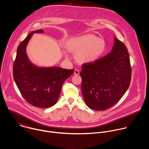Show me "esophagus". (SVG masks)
Wrapping results in <instances>:
<instances>
[{
	"mask_svg": "<svg viewBox=\"0 0 149 149\" xmlns=\"http://www.w3.org/2000/svg\"><path fill=\"white\" fill-rule=\"evenodd\" d=\"M79 74V70H74V75H78Z\"/></svg>",
	"mask_w": 149,
	"mask_h": 149,
	"instance_id": "esophagus-1",
	"label": "esophagus"
}]
</instances>
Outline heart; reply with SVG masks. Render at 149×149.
Masks as SVG:
<instances>
[{"mask_svg": "<svg viewBox=\"0 0 149 149\" xmlns=\"http://www.w3.org/2000/svg\"><path fill=\"white\" fill-rule=\"evenodd\" d=\"M67 48L71 52L77 54L76 58L79 63L86 64L94 62L103 54L106 43L102 38L87 34L70 39Z\"/></svg>", "mask_w": 149, "mask_h": 149, "instance_id": "heart-1", "label": "heart"}]
</instances>
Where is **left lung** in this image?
<instances>
[{
    "label": "left lung",
    "mask_w": 149,
    "mask_h": 149,
    "mask_svg": "<svg viewBox=\"0 0 149 149\" xmlns=\"http://www.w3.org/2000/svg\"><path fill=\"white\" fill-rule=\"evenodd\" d=\"M110 53L84 64L80 75L81 91L91 109L107 110L118 103L129 87L132 68L126 45L117 38Z\"/></svg>",
    "instance_id": "1"
}]
</instances>
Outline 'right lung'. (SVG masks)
<instances>
[{
  "label": "right lung",
  "mask_w": 149,
  "mask_h": 149,
  "mask_svg": "<svg viewBox=\"0 0 149 149\" xmlns=\"http://www.w3.org/2000/svg\"><path fill=\"white\" fill-rule=\"evenodd\" d=\"M43 32L33 31L20 43L13 68V78L22 96L30 105L41 108L56 104L63 83L74 72L59 67L39 68L29 61L26 52L28 42L34 33Z\"/></svg>",
  "instance_id": "right-lung-1"
}]
</instances>
